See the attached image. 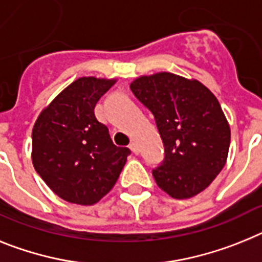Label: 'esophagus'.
Segmentation results:
<instances>
[{
  "label": "esophagus",
  "instance_id": "1",
  "mask_svg": "<svg viewBox=\"0 0 262 262\" xmlns=\"http://www.w3.org/2000/svg\"><path fill=\"white\" fill-rule=\"evenodd\" d=\"M129 147H130V150H132V151H133L134 154L140 153V149H138L137 142H134V141H132L130 144H129Z\"/></svg>",
  "mask_w": 262,
  "mask_h": 262
}]
</instances>
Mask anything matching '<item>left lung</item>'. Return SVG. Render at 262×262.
Returning <instances> with one entry per match:
<instances>
[{"instance_id": "1", "label": "left lung", "mask_w": 262, "mask_h": 262, "mask_svg": "<svg viewBox=\"0 0 262 262\" xmlns=\"http://www.w3.org/2000/svg\"><path fill=\"white\" fill-rule=\"evenodd\" d=\"M130 90L154 115L165 146V161L153 170L158 187L174 199L206 190L226 165L231 144L215 95L196 79L171 72L137 77Z\"/></svg>"}]
</instances>
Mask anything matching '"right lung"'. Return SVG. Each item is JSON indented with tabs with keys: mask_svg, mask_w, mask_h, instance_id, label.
<instances>
[{
	"mask_svg": "<svg viewBox=\"0 0 262 262\" xmlns=\"http://www.w3.org/2000/svg\"><path fill=\"white\" fill-rule=\"evenodd\" d=\"M116 79L79 77L43 109L33 128L31 159L47 186L66 202L97 203L112 190L130 154L116 146L95 106Z\"/></svg>",
	"mask_w": 262,
	"mask_h": 262,
	"instance_id": "right-lung-1",
	"label": "right lung"
}]
</instances>
